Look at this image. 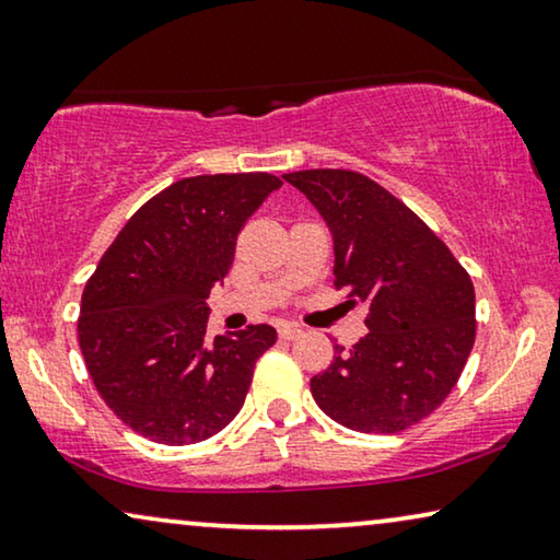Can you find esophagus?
Here are the masks:
<instances>
[{
	"label": "esophagus",
	"mask_w": 560,
	"mask_h": 560,
	"mask_svg": "<svg viewBox=\"0 0 560 560\" xmlns=\"http://www.w3.org/2000/svg\"><path fill=\"white\" fill-rule=\"evenodd\" d=\"M278 334H280V338L293 340V338H298V336H303V328L295 326V323H282V326L278 328Z\"/></svg>",
	"instance_id": "1"
}]
</instances>
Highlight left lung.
<instances>
[{"instance_id": "8db88e82", "label": "left lung", "mask_w": 560, "mask_h": 560, "mask_svg": "<svg viewBox=\"0 0 560 560\" xmlns=\"http://www.w3.org/2000/svg\"><path fill=\"white\" fill-rule=\"evenodd\" d=\"M334 234L336 288L369 307V334L311 378L326 415L396 434L447 399L475 343V288L450 247L369 176L311 168L282 176Z\"/></svg>"}]
</instances>
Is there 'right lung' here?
Returning <instances> with one entry per match:
<instances>
[{"label":"right lung","mask_w":560,"mask_h":560,"mask_svg":"<svg viewBox=\"0 0 560 560\" xmlns=\"http://www.w3.org/2000/svg\"><path fill=\"white\" fill-rule=\"evenodd\" d=\"M272 174L189 176L145 201L83 290L78 340L88 374L124 424L159 444L222 432L245 404L255 361L278 334L207 336V298L237 234L280 189Z\"/></svg>","instance_id":"add662e5"}]
</instances>
